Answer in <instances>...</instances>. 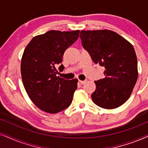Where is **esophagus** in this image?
<instances>
[{
	"label": "esophagus",
	"instance_id": "1",
	"mask_svg": "<svg viewBox=\"0 0 148 148\" xmlns=\"http://www.w3.org/2000/svg\"><path fill=\"white\" fill-rule=\"evenodd\" d=\"M86 81H81V80H79V84H82V85L86 84Z\"/></svg>",
	"mask_w": 148,
	"mask_h": 148
}]
</instances>
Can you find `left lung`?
<instances>
[{
	"instance_id": "8db88e82",
	"label": "left lung",
	"mask_w": 148,
	"mask_h": 148,
	"mask_svg": "<svg viewBox=\"0 0 148 148\" xmlns=\"http://www.w3.org/2000/svg\"><path fill=\"white\" fill-rule=\"evenodd\" d=\"M80 38L94 63L105 68L104 78L95 81L93 102L106 109L121 106L130 97L138 77L133 46L110 30H82Z\"/></svg>"
}]
</instances>
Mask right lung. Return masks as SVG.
I'll return each instance as SVG.
<instances>
[{
    "mask_svg": "<svg viewBox=\"0 0 148 148\" xmlns=\"http://www.w3.org/2000/svg\"><path fill=\"white\" fill-rule=\"evenodd\" d=\"M79 35V30H51L35 36L24 50L21 63L22 81L29 98L40 110L55 114L71 104L78 80H66L56 76V66L60 63L65 50Z\"/></svg>",
    "mask_w": 148,
    "mask_h": 148,
    "instance_id": "1",
    "label": "right lung"
}]
</instances>
